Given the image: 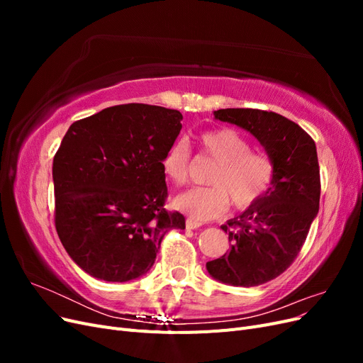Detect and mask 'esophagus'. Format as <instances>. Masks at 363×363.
I'll list each match as a JSON object with an SVG mask.
<instances>
[{
	"label": "esophagus",
	"mask_w": 363,
	"mask_h": 363,
	"mask_svg": "<svg viewBox=\"0 0 363 363\" xmlns=\"http://www.w3.org/2000/svg\"><path fill=\"white\" fill-rule=\"evenodd\" d=\"M200 225H201V223L195 221V219H191V218L186 219V227H188L189 230H195V228H199Z\"/></svg>",
	"instance_id": "esophagus-1"
}]
</instances>
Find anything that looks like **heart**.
I'll list each match as a JSON object with an SVG mask.
<instances>
[{
  "label": "heart",
  "mask_w": 363,
  "mask_h": 363,
  "mask_svg": "<svg viewBox=\"0 0 363 363\" xmlns=\"http://www.w3.org/2000/svg\"><path fill=\"white\" fill-rule=\"evenodd\" d=\"M203 156L215 167L207 177V188H194L172 200L175 211L196 221L223 216L233 203L236 208L256 204L271 188L274 162L265 152L250 150V142L238 130L223 127L203 131L196 138ZM191 151L184 142H175L162 159V172L169 183L184 184L189 179Z\"/></svg>",
  "instance_id": "heart-1"
}]
</instances>
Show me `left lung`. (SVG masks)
<instances>
[{
	"instance_id": "8db88e82",
	"label": "left lung",
	"mask_w": 363,
	"mask_h": 363,
	"mask_svg": "<svg viewBox=\"0 0 363 363\" xmlns=\"http://www.w3.org/2000/svg\"><path fill=\"white\" fill-rule=\"evenodd\" d=\"M213 115L260 142L274 162V179L256 204L221 227L232 247L206 268L221 283L259 286L291 267L318 215L321 182L316 147L298 124L279 113L219 108Z\"/></svg>"
}]
</instances>
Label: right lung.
<instances>
[{
    "label": "right lung",
    "mask_w": 363,
    "mask_h": 363,
    "mask_svg": "<svg viewBox=\"0 0 363 363\" xmlns=\"http://www.w3.org/2000/svg\"><path fill=\"white\" fill-rule=\"evenodd\" d=\"M182 113L148 104L107 107L74 123L54 156L56 230L89 276L130 281L155 265L164 233L184 216L164 211L162 159Z\"/></svg>",
    "instance_id": "add662e5"
}]
</instances>
